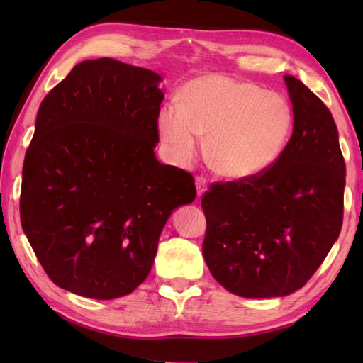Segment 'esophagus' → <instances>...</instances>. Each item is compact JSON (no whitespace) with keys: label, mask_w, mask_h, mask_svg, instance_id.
<instances>
[{"label":"esophagus","mask_w":363,"mask_h":363,"mask_svg":"<svg viewBox=\"0 0 363 363\" xmlns=\"http://www.w3.org/2000/svg\"><path fill=\"white\" fill-rule=\"evenodd\" d=\"M195 184H196V191H198V196H201L204 191L207 190V181L204 176H196L195 179Z\"/></svg>","instance_id":"obj_1"}]
</instances>
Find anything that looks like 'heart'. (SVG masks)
Instances as JSON below:
<instances>
[{"instance_id": "b5f03b06", "label": "heart", "mask_w": 363, "mask_h": 363, "mask_svg": "<svg viewBox=\"0 0 363 363\" xmlns=\"http://www.w3.org/2000/svg\"><path fill=\"white\" fill-rule=\"evenodd\" d=\"M159 134L179 164L194 159L209 138L207 159L218 174L248 179L279 159L293 130L282 95L223 74H206L182 89L181 103L162 106Z\"/></svg>"}]
</instances>
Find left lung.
<instances>
[{
    "label": "left lung",
    "instance_id": "8db88e82",
    "mask_svg": "<svg viewBox=\"0 0 363 363\" xmlns=\"http://www.w3.org/2000/svg\"><path fill=\"white\" fill-rule=\"evenodd\" d=\"M293 133L274 164L248 179L215 182L201 199L203 254L212 276L243 298L304 287L343 223L345 159L333 113L285 74Z\"/></svg>",
    "mask_w": 363,
    "mask_h": 363
}]
</instances>
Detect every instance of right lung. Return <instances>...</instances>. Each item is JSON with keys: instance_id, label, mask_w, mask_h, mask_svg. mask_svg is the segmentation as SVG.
<instances>
[{"instance_id": "right-lung-1", "label": "right lung", "mask_w": 363, "mask_h": 363, "mask_svg": "<svg viewBox=\"0 0 363 363\" xmlns=\"http://www.w3.org/2000/svg\"><path fill=\"white\" fill-rule=\"evenodd\" d=\"M160 76L111 57L74 65L43 98L23 165L21 226L50 279L94 299L151 272L169 215L196 196L156 159Z\"/></svg>"}]
</instances>
